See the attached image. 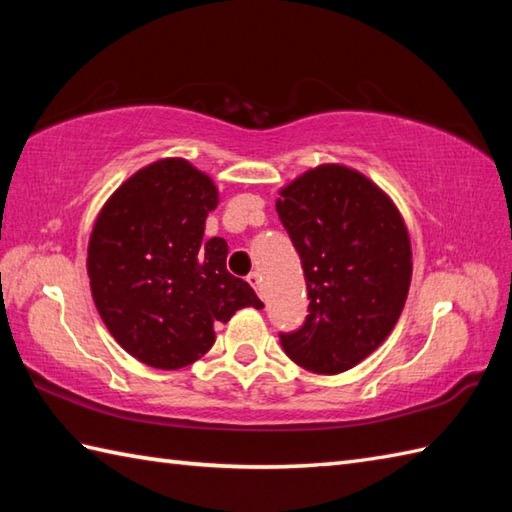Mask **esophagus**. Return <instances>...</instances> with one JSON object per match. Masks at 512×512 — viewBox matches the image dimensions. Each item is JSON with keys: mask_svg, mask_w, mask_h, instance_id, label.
<instances>
[{"mask_svg": "<svg viewBox=\"0 0 512 512\" xmlns=\"http://www.w3.org/2000/svg\"><path fill=\"white\" fill-rule=\"evenodd\" d=\"M246 279H248V284L253 286L255 290H259V286H262V275H259V273H250Z\"/></svg>", "mask_w": 512, "mask_h": 512, "instance_id": "obj_1", "label": "esophagus"}]
</instances>
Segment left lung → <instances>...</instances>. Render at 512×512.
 <instances>
[{
	"label": "left lung",
	"mask_w": 512,
	"mask_h": 512,
	"mask_svg": "<svg viewBox=\"0 0 512 512\" xmlns=\"http://www.w3.org/2000/svg\"><path fill=\"white\" fill-rule=\"evenodd\" d=\"M277 213L301 257L308 317L281 347L314 374H341L383 343L405 308L411 242L389 195L345 165H319L279 191Z\"/></svg>",
	"instance_id": "left-lung-1"
}]
</instances>
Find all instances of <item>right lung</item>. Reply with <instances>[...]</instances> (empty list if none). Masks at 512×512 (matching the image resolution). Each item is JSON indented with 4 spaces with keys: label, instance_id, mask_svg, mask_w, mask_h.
I'll use <instances>...</instances> for the list:
<instances>
[{
    "label": "right lung",
    "instance_id": "obj_1",
    "mask_svg": "<svg viewBox=\"0 0 512 512\" xmlns=\"http://www.w3.org/2000/svg\"><path fill=\"white\" fill-rule=\"evenodd\" d=\"M217 187L184 158L138 169L96 217L88 244L94 306L136 361L180 369L215 343L213 325L242 308H264L244 279L226 270L222 237L204 242Z\"/></svg>",
    "mask_w": 512,
    "mask_h": 512
}]
</instances>
